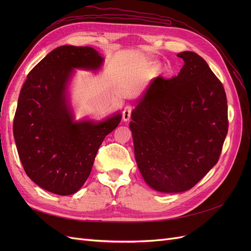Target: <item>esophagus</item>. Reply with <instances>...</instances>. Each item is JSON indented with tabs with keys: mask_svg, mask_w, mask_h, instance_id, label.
I'll list each match as a JSON object with an SVG mask.
<instances>
[{
	"mask_svg": "<svg viewBox=\"0 0 251 251\" xmlns=\"http://www.w3.org/2000/svg\"><path fill=\"white\" fill-rule=\"evenodd\" d=\"M132 111H133L132 105H126V108L124 109V112H123V119H124V121L130 120L131 115H132Z\"/></svg>",
	"mask_w": 251,
	"mask_h": 251,
	"instance_id": "1",
	"label": "esophagus"
}]
</instances>
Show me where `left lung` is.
Wrapping results in <instances>:
<instances>
[{
	"label": "left lung",
	"mask_w": 251,
	"mask_h": 251,
	"mask_svg": "<svg viewBox=\"0 0 251 251\" xmlns=\"http://www.w3.org/2000/svg\"><path fill=\"white\" fill-rule=\"evenodd\" d=\"M173 78L157 76L132 112L135 159L155 191L182 193L217 164L228 131L222 82L195 52Z\"/></svg>",
	"instance_id": "left-lung-1"
}]
</instances>
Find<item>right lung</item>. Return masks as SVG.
<instances>
[{
  "label": "right lung",
  "mask_w": 251,
  "mask_h": 251,
  "mask_svg": "<svg viewBox=\"0 0 251 251\" xmlns=\"http://www.w3.org/2000/svg\"><path fill=\"white\" fill-rule=\"evenodd\" d=\"M103 58L91 47L60 46L29 72L19 96L13 135L27 176L46 191L76 193L92 170L105 136L121 114L100 123L74 121L67 85L74 68L97 70Z\"/></svg>",
  "instance_id": "obj_1"
}]
</instances>
